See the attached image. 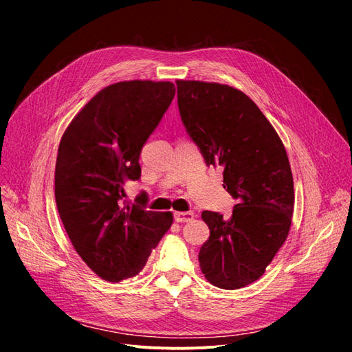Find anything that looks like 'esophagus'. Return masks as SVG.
I'll return each instance as SVG.
<instances>
[{"mask_svg": "<svg viewBox=\"0 0 352 352\" xmlns=\"http://www.w3.org/2000/svg\"><path fill=\"white\" fill-rule=\"evenodd\" d=\"M174 218L177 222L184 223V222H190L192 218H195V213L192 212H175Z\"/></svg>", "mask_w": 352, "mask_h": 352, "instance_id": "34e87169", "label": "esophagus"}]
</instances>
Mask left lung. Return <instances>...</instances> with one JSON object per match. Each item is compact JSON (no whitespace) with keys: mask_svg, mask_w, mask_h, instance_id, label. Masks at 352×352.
I'll list each match as a JSON object with an SVG mask.
<instances>
[{"mask_svg":"<svg viewBox=\"0 0 352 352\" xmlns=\"http://www.w3.org/2000/svg\"><path fill=\"white\" fill-rule=\"evenodd\" d=\"M181 121L206 165L222 166L223 188L238 200L231 218L205 210L210 230L199 263L222 289H238L265 274L285 243L294 209V181L278 133L241 90L219 83L177 80Z\"/></svg>","mask_w":352,"mask_h":352,"instance_id":"left-lung-1","label":"left lung"}]
</instances>
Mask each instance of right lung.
<instances>
[{"mask_svg": "<svg viewBox=\"0 0 352 352\" xmlns=\"http://www.w3.org/2000/svg\"><path fill=\"white\" fill-rule=\"evenodd\" d=\"M175 95L171 82L130 80L102 89L64 131L55 164V201L64 228L98 276H135L171 228V212L122 201L140 178L142 147Z\"/></svg>", "mask_w": 352, "mask_h": 352, "instance_id": "1", "label": "right lung"}]
</instances>
